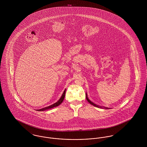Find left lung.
<instances>
[{
    "instance_id": "left-lung-1",
    "label": "left lung",
    "mask_w": 147,
    "mask_h": 147,
    "mask_svg": "<svg viewBox=\"0 0 147 147\" xmlns=\"http://www.w3.org/2000/svg\"><path fill=\"white\" fill-rule=\"evenodd\" d=\"M86 100H88V102H89L91 105H93V106H96V107H100V108H102V106H98V105L95 104H94V103H93L92 102H91V101L89 99V98H88V96H87V94H86ZM104 109H108L109 108L104 107Z\"/></svg>"
}]
</instances>
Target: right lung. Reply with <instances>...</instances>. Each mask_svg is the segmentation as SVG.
I'll list each match as a JSON object with an SVG mask.
<instances>
[{"label": "right lung", "instance_id": "add662e5", "mask_svg": "<svg viewBox=\"0 0 147 147\" xmlns=\"http://www.w3.org/2000/svg\"><path fill=\"white\" fill-rule=\"evenodd\" d=\"M65 90H66V89H65V90H64V91L63 92V94H62V96H61V98H59V100L57 102H56V103H55V104H52V105H50L49 106H47V107H46L42 108L41 109L37 110V111H42L47 110H49V109H50L53 108V107H55L58 106H59L60 104H62V102H63V100H64V97H65Z\"/></svg>", "mask_w": 147, "mask_h": 147}]
</instances>
